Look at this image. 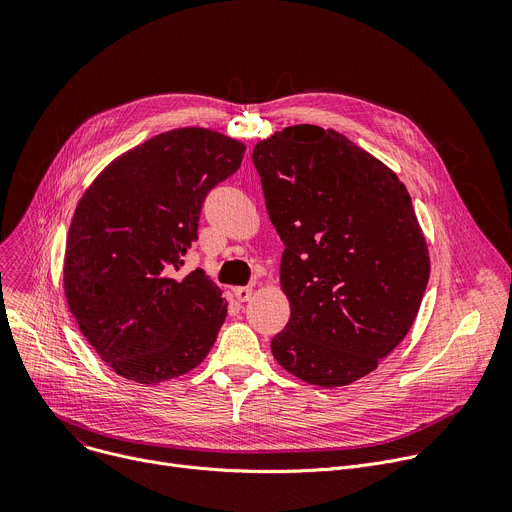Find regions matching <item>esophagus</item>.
Instances as JSON below:
<instances>
[{
  "instance_id": "1",
  "label": "esophagus",
  "mask_w": 512,
  "mask_h": 512,
  "mask_svg": "<svg viewBox=\"0 0 512 512\" xmlns=\"http://www.w3.org/2000/svg\"><path fill=\"white\" fill-rule=\"evenodd\" d=\"M234 295L240 303H248L252 299V289L250 287H238V289H234Z\"/></svg>"
}]
</instances>
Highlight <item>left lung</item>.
Returning a JSON list of instances; mask_svg holds the SVG:
<instances>
[{
	"mask_svg": "<svg viewBox=\"0 0 512 512\" xmlns=\"http://www.w3.org/2000/svg\"><path fill=\"white\" fill-rule=\"evenodd\" d=\"M285 244L287 327L276 362L323 388L378 368L409 333L429 282V250L407 187L335 130L289 126L252 152Z\"/></svg>",
	"mask_w": 512,
	"mask_h": 512,
	"instance_id": "1",
	"label": "left lung"
}]
</instances>
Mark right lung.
Here are the masks:
<instances>
[{"instance_id": "add662e5", "label": "right lung", "mask_w": 512, "mask_h": 512, "mask_svg": "<svg viewBox=\"0 0 512 512\" xmlns=\"http://www.w3.org/2000/svg\"><path fill=\"white\" fill-rule=\"evenodd\" d=\"M246 146L205 128L158 134L109 162L77 203L65 250V297L107 366L158 384L199 366L227 303L201 268L177 276L197 242L207 193Z\"/></svg>"}]
</instances>
